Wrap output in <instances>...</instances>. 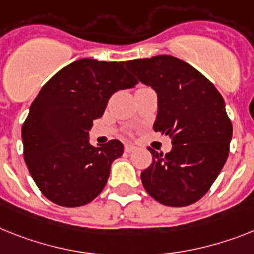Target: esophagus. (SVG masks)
I'll return each mask as SVG.
<instances>
[{
  "label": "esophagus",
  "mask_w": 254,
  "mask_h": 254,
  "mask_svg": "<svg viewBox=\"0 0 254 254\" xmlns=\"http://www.w3.org/2000/svg\"><path fill=\"white\" fill-rule=\"evenodd\" d=\"M135 150H137V147L134 146V144H125V152L130 153L134 152Z\"/></svg>",
  "instance_id": "34e87169"
}]
</instances>
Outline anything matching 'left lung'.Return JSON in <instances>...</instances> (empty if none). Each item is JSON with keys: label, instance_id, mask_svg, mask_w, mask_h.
Instances as JSON below:
<instances>
[{"label": "left lung", "instance_id": "8db88e82", "mask_svg": "<svg viewBox=\"0 0 254 254\" xmlns=\"http://www.w3.org/2000/svg\"><path fill=\"white\" fill-rule=\"evenodd\" d=\"M125 65L157 93L153 130L173 144L165 155L148 148L152 163L140 173L144 190L164 205H191L209 191L229 157L232 124L222 95L196 68L170 55Z\"/></svg>", "mask_w": 254, "mask_h": 254}]
</instances>
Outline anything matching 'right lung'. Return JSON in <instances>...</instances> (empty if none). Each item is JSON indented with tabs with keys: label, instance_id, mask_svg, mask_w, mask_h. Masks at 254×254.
<instances>
[{
	"label": "right lung",
	"instance_id": "add662e5",
	"mask_svg": "<svg viewBox=\"0 0 254 254\" xmlns=\"http://www.w3.org/2000/svg\"><path fill=\"white\" fill-rule=\"evenodd\" d=\"M124 62L80 59L42 86L23 123V156L42 195L65 208L94 200L124 152L120 140L89 144L93 120L101 119L114 93L138 81Z\"/></svg>",
	"mask_w": 254,
	"mask_h": 254
}]
</instances>
